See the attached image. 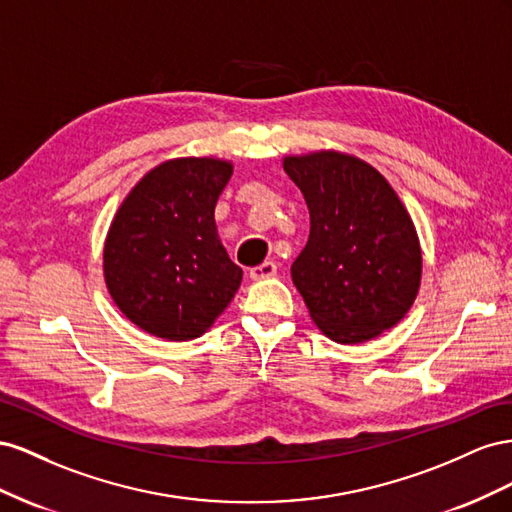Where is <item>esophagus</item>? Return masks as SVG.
Segmentation results:
<instances>
[{"label":"esophagus","instance_id":"1","mask_svg":"<svg viewBox=\"0 0 512 512\" xmlns=\"http://www.w3.org/2000/svg\"><path fill=\"white\" fill-rule=\"evenodd\" d=\"M274 274H276L274 261H264L261 266L251 268V279L253 281H264V279H270V276H274Z\"/></svg>","mask_w":512,"mask_h":512}]
</instances>
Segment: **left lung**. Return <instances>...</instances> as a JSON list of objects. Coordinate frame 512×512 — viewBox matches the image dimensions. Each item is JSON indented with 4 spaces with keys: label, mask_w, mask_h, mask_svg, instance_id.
Returning <instances> with one entry per match:
<instances>
[{
    "label": "left lung",
    "mask_w": 512,
    "mask_h": 512,
    "mask_svg": "<svg viewBox=\"0 0 512 512\" xmlns=\"http://www.w3.org/2000/svg\"><path fill=\"white\" fill-rule=\"evenodd\" d=\"M283 169L311 214L291 279L315 326L356 345L397 326L420 289L422 251L410 212L388 180L354 154H289Z\"/></svg>",
    "instance_id": "left-lung-1"
}]
</instances>
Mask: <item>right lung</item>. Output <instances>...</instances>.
<instances>
[{"label": "right lung", "mask_w": 512, "mask_h": 512, "mask_svg": "<svg viewBox=\"0 0 512 512\" xmlns=\"http://www.w3.org/2000/svg\"><path fill=\"white\" fill-rule=\"evenodd\" d=\"M231 173V160L216 156L165 160L113 216L102 248L109 296L152 337H201L240 289L242 268L229 259L214 221Z\"/></svg>", "instance_id": "add662e5"}]
</instances>
